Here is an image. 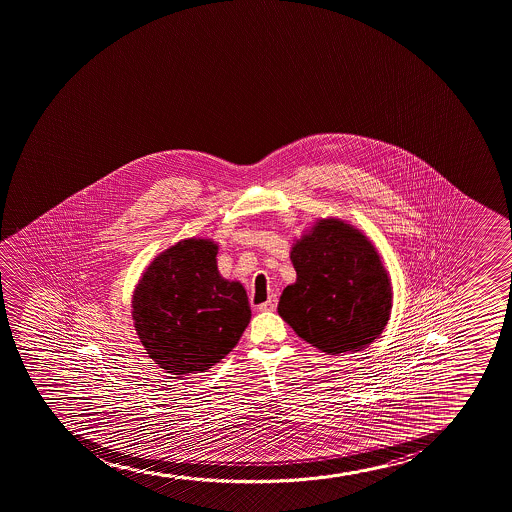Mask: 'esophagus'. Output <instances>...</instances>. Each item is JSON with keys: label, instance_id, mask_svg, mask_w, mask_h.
Returning <instances> with one entry per match:
<instances>
[{"label": "esophagus", "instance_id": "1", "mask_svg": "<svg viewBox=\"0 0 512 512\" xmlns=\"http://www.w3.org/2000/svg\"><path fill=\"white\" fill-rule=\"evenodd\" d=\"M277 306V298L276 296H270L265 303H262V305H259L260 311H267V310H276Z\"/></svg>", "mask_w": 512, "mask_h": 512}]
</instances>
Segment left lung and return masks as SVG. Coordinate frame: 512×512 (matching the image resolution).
<instances>
[{"label": "left lung", "mask_w": 512, "mask_h": 512, "mask_svg": "<svg viewBox=\"0 0 512 512\" xmlns=\"http://www.w3.org/2000/svg\"><path fill=\"white\" fill-rule=\"evenodd\" d=\"M296 282L277 311L294 332L327 354L366 349L391 310L390 279L361 231L322 219L291 252Z\"/></svg>", "instance_id": "8db88e82"}]
</instances>
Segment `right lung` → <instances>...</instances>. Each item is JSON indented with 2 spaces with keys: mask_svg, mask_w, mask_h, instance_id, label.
Masks as SVG:
<instances>
[{
  "mask_svg": "<svg viewBox=\"0 0 512 512\" xmlns=\"http://www.w3.org/2000/svg\"><path fill=\"white\" fill-rule=\"evenodd\" d=\"M218 247L184 240L151 262L133 296L141 344L167 373H202L238 344L250 322L240 282L219 276Z\"/></svg>",
  "mask_w": 512,
  "mask_h": 512,
  "instance_id": "1",
  "label": "right lung"
}]
</instances>
